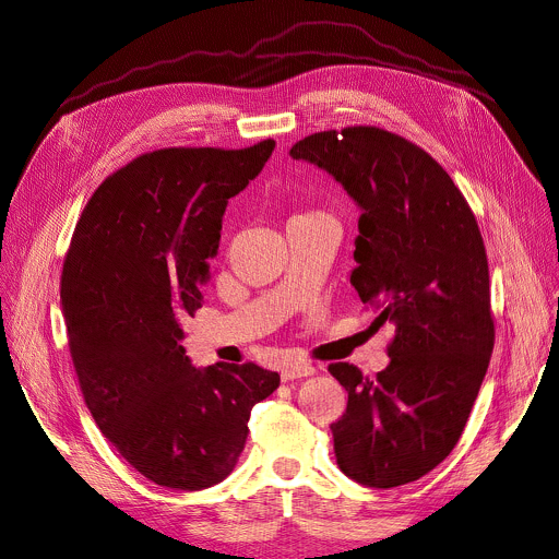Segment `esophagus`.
Wrapping results in <instances>:
<instances>
[{
	"label": "esophagus",
	"mask_w": 559,
	"mask_h": 559,
	"mask_svg": "<svg viewBox=\"0 0 559 559\" xmlns=\"http://www.w3.org/2000/svg\"><path fill=\"white\" fill-rule=\"evenodd\" d=\"M316 369L311 365H299V362H286L282 367V380L288 382V380H295V378H307V376H313Z\"/></svg>",
	"instance_id": "1"
}]
</instances>
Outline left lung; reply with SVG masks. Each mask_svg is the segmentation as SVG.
<instances>
[{
    "label": "left lung",
    "mask_w": 559,
    "mask_h": 559,
    "mask_svg": "<svg viewBox=\"0 0 559 559\" xmlns=\"http://www.w3.org/2000/svg\"><path fill=\"white\" fill-rule=\"evenodd\" d=\"M358 203L352 284L390 322V365L365 376L329 365L347 390L331 425L340 469L396 488L435 469L461 439L495 347L488 257L475 212L418 145L371 124L311 134L290 147Z\"/></svg>",
    "instance_id": "1"
}]
</instances>
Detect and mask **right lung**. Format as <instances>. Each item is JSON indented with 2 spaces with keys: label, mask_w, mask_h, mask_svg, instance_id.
Segmentation results:
<instances>
[{
  "label": "right lung",
  "mask_w": 559,
  "mask_h": 559,
  "mask_svg": "<svg viewBox=\"0 0 559 559\" xmlns=\"http://www.w3.org/2000/svg\"><path fill=\"white\" fill-rule=\"evenodd\" d=\"M273 150L266 139L136 156L92 194L64 257L60 299L84 403L120 456L165 488L224 481L252 405L280 388V373L254 362L197 369L181 347L228 199Z\"/></svg>",
  "instance_id": "1"
}]
</instances>
